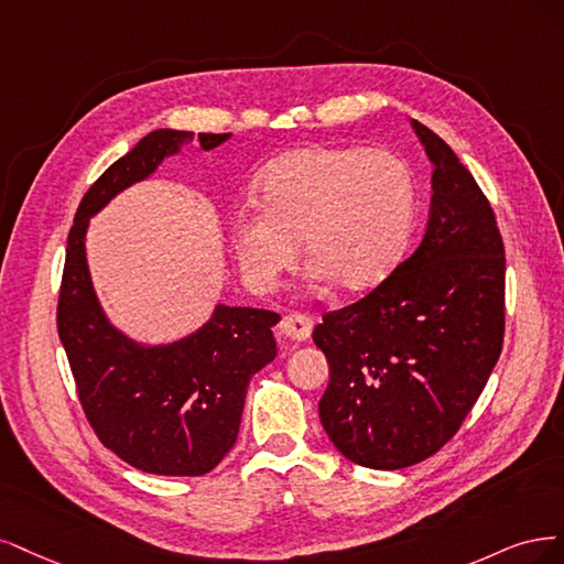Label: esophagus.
<instances>
[{
	"label": "esophagus",
	"instance_id": "1",
	"mask_svg": "<svg viewBox=\"0 0 564 564\" xmlns=\"http://www.w3.org/2000/svg\"><path fill=\"white\" fill-rule=\"evenodd\" d=\"M312 328H314V318L308 314H302V312H293L283 316L281 321V333L285 337H290L293 341H302V339H308V335H312Z\"/></svg>",
	"mask_w": 564,
	"mask_h": 564
}]
</instances>
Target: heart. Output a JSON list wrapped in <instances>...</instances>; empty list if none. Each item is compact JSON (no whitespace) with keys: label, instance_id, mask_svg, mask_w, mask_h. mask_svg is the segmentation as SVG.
<instances>
[{"label":"heart","instance_id":"heart-1","mask_svg":"<svg viewBox=\"0 0 564 564\" xmlns=\"http://www.w3.org/2000/svg\"><path fill=\"white\" fill-rule=\"evenodd\" d=\"M258 206L229 220L246 281L267 290L295 264L300 239L321 276L347 290L379 283L405 246L414 185L408 163L381 148H304L256 180Z\"/></svg>","mask_w":564,"mask_h":564}]
</instances>
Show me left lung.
Segmentation results:
<instances>
[{
	"mask_svg": "<svg viewBox=\"0 0 564 564\" xmlns=\"http://www.w3.org/2000/svg\"><path fill=\"white\" fill-rule=\"evenodd\" d=\"M412 126L433 161L424 239L314 328L330 366L321 424L344 457L379 470L420 464L454 438L497 366L506 325L495 210L449 144Z\"/></svg>",
	"mask_w": 564,
	"mask_h": 564,
	"instance_id": "8db88e82",
	"label": "left lung"
}]
</instances>
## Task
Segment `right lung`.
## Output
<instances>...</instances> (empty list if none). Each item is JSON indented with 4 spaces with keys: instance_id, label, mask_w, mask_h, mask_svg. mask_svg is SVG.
Masks as SVG:
<instances>
[{
    "instance_id": "1",
    "label": "right lung",
    "mask_w": 564,
    "mask_h": 564,
    "mask_svg": "<svg viewBox=\"0 0 564 564\" xmlns=\"http://www.w3.org/2000/svg\"><path fill=\"white\" fill-rule=\"evenodd\" d=\"M229 133H198L204 150ZM194 133L159 129L84 194L67 236L58 335L86 420L119 459L154 476H204L239 435L248 381L276 356L267 308L217 306L202 330L169 347H138L107 323L86 267V227L112 196L144 180Z\"/></svg>"
}]
</instances>
